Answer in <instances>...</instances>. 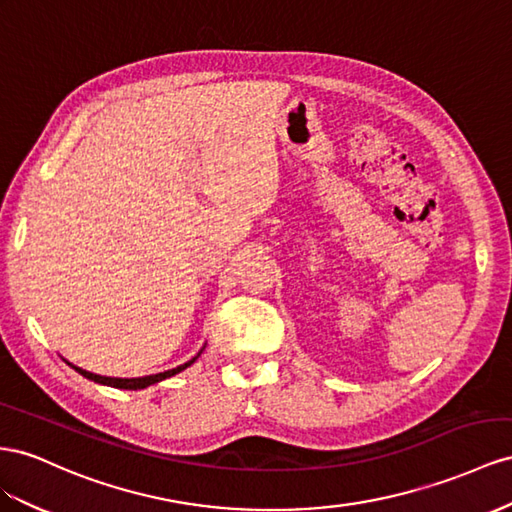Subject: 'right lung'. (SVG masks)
I'll use <instances>...</instances> for the list:
<instances>
[{
  "label": "right lung",
  "instance_id": "right-lung-1",
  "mask_svg": "<svg viewBox=\"0 0 512 512\" xmlns=\"http://www.w3.org/2000/svg\"><path fill=\"white\" fill-rule=\"evenodd\" d=\"M202 351H204V347L200 349V353H202ZM200 353H198L196 357H191L189 362H185V364H181V366H176V368H172V370H163V372H157V375H146V377H135V379H120V377L94 375V372L79 368V366H75V364H71V362H66V359H64V362H66L68 366H71V368H75L81 377H86V379H90V381H94V383L109 385V388H118V390H144V388H148V385L159 383V381H163V379H170V377L178 375V372H183L187 366H191L193 362H196V359L200 357Z\"/></svg>",
  "mask_w": 512,
  "mask_h": 512
}]
</instances>
